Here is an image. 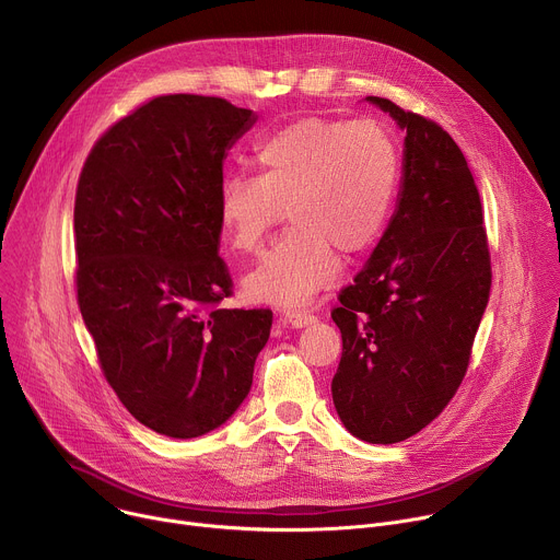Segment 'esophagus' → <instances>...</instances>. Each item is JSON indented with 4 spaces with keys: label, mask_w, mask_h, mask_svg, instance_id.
Segmentation results:
<instances>
[{
    "label": "esophagus",
    "mask_w": 560,
    "mask_h": 560,
    "mask_svg": "<svg viewBox=\"0 0 560 560\" xmlns=\"http://www.w3.org/2000/svg\"><path fill=\"white\" fill-rule=\"evenodd\" d=\"M283 322L288 326H292V328H307V326H312L316 322V316L310 314V312H288L283 316Z\"/></svg>",
    "instance_id": "obj_1"
}]
</instances>
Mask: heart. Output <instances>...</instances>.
Wrapping results in <instances>:
<instances>
[{"mask_svg": "<svg viewBox=\"0 0 560 560\" xmlns=\"http://www.w3.org/2000/svg\"><path fill=\"white\" fill-rule=\"evenodd\" d=\"M261 175L219 188V221L232 248L255 253L288 208L294 223L244 277L255 303L305 307L339 275L337 248L359 253L383 232L401 179L392 132L372 119L305 117L268 135Z\"/></svg>", "mask_w": 560, "mask_h": 560, "instance_id": "b5f03b06", "label": "heart"}]
</instances>
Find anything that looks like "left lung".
I'll use <instances>...</instances> for the list:
<instances>
[{
	"mask_svg": "<svg viewBox=\"0 0 560 560\" xmlns=\"http://www.w3.org/2000/svg\"><path fill=\"white\" fill-rule=\"evenodd\" d=\"M406 130L396 210L332 322L343 352L332 401L346 430L398 443L432 423L458 389L490 301L483 210L456 141L389 100L365 97Z\"/></svg>",
	"mask_w": 560,
	"mask_h": 560,
	"instance_id": "left-lung-1",
	"label": "left lung"
}]
</instances>
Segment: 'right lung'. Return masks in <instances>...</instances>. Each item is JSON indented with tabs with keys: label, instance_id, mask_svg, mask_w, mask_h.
Masks as SVG:
<instances>
[{
	"label": "right lung",
	"instance_id": "add662e5",
	"mask_svg": "<svg viewBox=\"0 0 560 560\" xmlns=\"http://www.w3.org/2000/svg\"><path fill=\"white\" fill-rule=\"evenodd\" d=\"M255 121L219 97H154L95 143L79 177V310L106 381L156 434L223 425L270 337V310H208L232 285L219 257L223 159Z\"/></svg>",
	"mask_w": 560,
	"mask_h": 560
}]
</instances>
